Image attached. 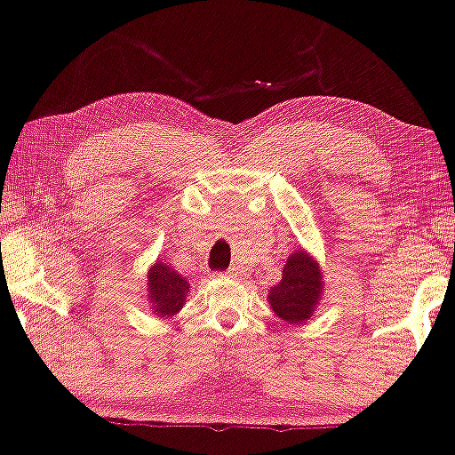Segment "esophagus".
Listing matches in <instances>:
<instances>
[{
	"label": "esophagus",
	"instance_id": "esophagus-1",
	"mask_svg": "<svg viewBox=\"0 0 455 455\" xmlns=\"http://www.w3.org/2000/svg\"><path fill=\"white\" fill-rule=\"evenodd\" d=\"M243 275H246V273H243L242 267H232V268H229V276H234V279H242Z\"/></svg>",
	"mask_w": 455,
	"mask_h": 455
}]
</instances>
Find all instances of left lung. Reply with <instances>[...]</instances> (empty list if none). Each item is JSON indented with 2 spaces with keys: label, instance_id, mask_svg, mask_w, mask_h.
I'll return each mask as SVG.
<instances>
[{
  "label": "left lung",
  "instance_id": "1",
  "mask_svg": "<svg viewBox=\"0 0 455 455\" xmlns=\"http://www.w3.org/2000/svg\"><path fill=\"white\" fill-rule=\"evenodd\" d=\"M324 295V275L320 262L307 250L299 248L289 254L283 276L268 289V304L276 318L287 326H299L318 309Z\"/></svg>",
  "mask_w": 455,
  "mask_h": 455
}]
</instances>
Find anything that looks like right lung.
<instances>
[{
    "label": "right lung",
    "mask_w": 455,
    "mask_h": 455,
    "mask_svg": "<svg viewBox=\"0 0 455 455\" xmlns=\"http://www.w3.org/2000/svg\"><path fill=\"white\" fill-rule=\"evenodd\" d=\"M148 301L149 307L154 309V315L162 320L174 318L180 312L184 301L190 293L188 281L182 275L176 273L166 262L156 260L148 268Z\"/></svg>",
    "instance_id": "right-lung-1"
}]
</instances>
